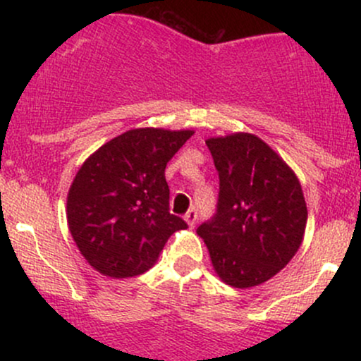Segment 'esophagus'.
<instances>
[{
    "label": "esophagus",
    "instance_id": "1",
    "mask_svg": "<svg viewBox=\"0 0 361 361\" xmlns=\"http://www.w3.org/2000/svg\"><path fill=\"white\" fill-rule=\"evenodd\" d=\"M197 219H198V215H197V210H188V212L185 214V221H186V224H188L190 227H195V222H197Z\"/></svg>",
    "mask_w": 361,
    "mask_h": 361
}]
</instances>
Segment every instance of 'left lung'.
I'll use <instances>...</instances> for the list:
<instances>
[{"label":"left lung","instance_id":"8db88e82","mask_svg":"<svg viewBox=\"0 0 361 361\" xmlns=\"http://www.w3.org/2000/svg\"><path fill=\"white\" fill-rule=\"evenodd\" d=\"M219 171L217 214L202 224L217 276L251 288L275 276L299 251L307 205L293 169L258 135L247 132L205 140Z\"/></svg>","mask_w":361,"mask_h":361}]
</instances>
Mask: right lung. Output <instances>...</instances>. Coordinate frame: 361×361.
<instances>
[{"label":"right lung","mask_w":361,"mask_h":361,"mask_svg":"<svg viewBox=\"0 0 361 361\" xmlns=\"http://www.w3.org/2000/svg\"><path fill=\"white\" fill-rule=\"evenodd\" d=\"M193 130L132 128L81 164L68 193V226L91 267L128 279L154 267L186 222L169 214L164 169Z\"/></svg>","instance_id":"add662e5"}]
</instances>
